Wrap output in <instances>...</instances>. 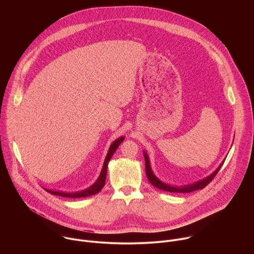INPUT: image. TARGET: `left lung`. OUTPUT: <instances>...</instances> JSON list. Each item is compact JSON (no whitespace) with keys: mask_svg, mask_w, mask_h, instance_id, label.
<instances>
[{"mask_svg":"<svg viewBox=\"0 0 254 254\" xmlns=\"http://www.w3.org/2000/svg\"><path fill=\"white\" fill-rule=\"evenodd\" d=\"M143 156H144V163H146V174H147V177H148V180L150 181V183L158 188V189H161L163 191H167V192H172V193H190V192H193V191H196V190H201L203 188H205L211 181L214 179V177L217 175V173L219 172L220 168L222 167L223 165V162L222 164L216 169L215 172H213L210 176H208L207 178L203 179V180H200L198 181V182L194 183V184H191V185H187V186H181V187H175V186H171V185H168L164 182H162L161 180H159L155 174L153 173L152 171V168H151V165H150V160H149V157H148V154L146 152H143Z\"/></svg>","mask_w":254,"mask_h":254,"instance_id":"1","label":"left lung"}]
</instances>
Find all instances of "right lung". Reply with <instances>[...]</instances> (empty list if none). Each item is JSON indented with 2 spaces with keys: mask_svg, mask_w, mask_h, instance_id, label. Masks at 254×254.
I'll use <instances>...</instances> for the list:
<instances>
[{
  "mask_svg": "<svg viewBox=\"0 0 254 254\" xmlns=\"http://www.w3.org/2000/svg\"><path fill=\"white\" fill-rule=\"evenodd\" d=\"M125 139V136H121L119 137L118 139H116L110 147V150H108L107 152V155H106V158L104 160V163H103V167H102V170H101V173L97 179L96 182L90 186L89 188L85 189V190H82L80 192H75V193H66V192H61V191H52V190H48V189H45L48 193L50 194H53V195H56V196H61V197H67V198H84V197H88V196H92V195H95L97 194L104 186L105 184V179H106V172H107V165H108V162H110V160L112 159V157L114 156L115 152L117 151V149L119 148L120 144L124 141Z\"/></svg>",
  "mask_w": 254,
  "mask_h": 254,
  "instance_id": "right-lung-1",
  "label": "right lung"
}]
</instances>
